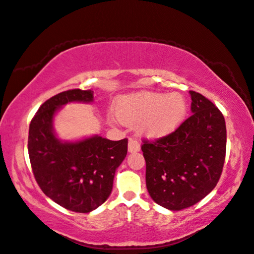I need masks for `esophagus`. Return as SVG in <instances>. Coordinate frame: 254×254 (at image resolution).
I'll use <instances>...</instances> for the list:
<instances>
[{
    "label": "esophagus",
    "instance_id": "obj_1",
    "mask_svg": "<svg viewBox=\"0 0 254 254\" xmlns=\"http://www.w3.org/2000/svg\"><path fill=\"white\" fill-rule=\"evenodd\" d=\"M139 143L134 137L128 138V152L130 153H136L139 150Z\"/></svg>",
    "mask_w": 254,
    "mask_h": 254
}]
</instances>
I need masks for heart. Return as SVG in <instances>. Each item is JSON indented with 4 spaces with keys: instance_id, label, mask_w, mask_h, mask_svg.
<instances>
[{
    "instance_id": "1",
    "label": "heart",
    "mask_w": 254,
    "mask_h": 254,
    "mask_svg": "<svg viewBox=\"0 0 254 254\" xmlns=\"http://www.w3.org/2000/svg\"><path fill=\"white\" fill-rule=\"evenodd\" d=\"M187 105L178 93H137L120 97L116 104L119 120L127 126L138 122V128L148 137H161L174 132L186 116Z\"/></svg>"
}]
</instances>
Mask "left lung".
<instances>
[{"instance_id":"8db88e82","label":"left lung","mask_w":254,"mask_h":254,"mask_svg":"<svg viewBox=\"0 0 254 254\" xmlns=\"http://www.w3.org/2000/svg\"><path fill=\"white\" fill-rule=\"evenodd\" d=\"M192 115L155 141L143 139L150 197L171 210L190 207L216 187L226 156V123L212 101L190 90Z\"/></svg>"}]
</instances>
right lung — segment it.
<instances>
[{
  "mask_svg": "<svg viewBox=\"0 0 254 254\" xmlns=\"http://www.w3.org/2000/svg\"><path fill=\"white\" fill-rule=\"evenodd\" d=\"M93 100L90 89L62 91L40 106L29 126L28 154L38 186L52 201L76 213H89L109 197L116 170L127 153V138L95 135L62 142L56 136L53 117L62 106Z\"/></svg>",
  "mask_w": 254,
  "mask_h": 254,
  "instance_id": "obj_1",
  "label": "right lung"
}]
</instances>
